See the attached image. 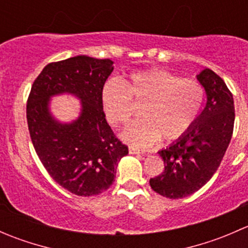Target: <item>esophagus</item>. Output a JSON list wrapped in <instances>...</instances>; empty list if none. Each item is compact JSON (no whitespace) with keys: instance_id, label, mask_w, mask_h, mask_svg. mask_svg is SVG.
Here are the masks:
<instances>
[{"instance_id":"obj_1","label":"esophagus","mask_w":248,"mask_h":248,"mask_svg":"<svg viewBox=\"0 0 248 248\" xmlns=\"http://www.w3.org/2000/svg\"><path fill=\"white\" fill-rule=\"evenodd\" d=\"M129 154H131V155H139V154H141V151H140L139 149H136V147L129 146Z\"/></svg>"}]
</instances>
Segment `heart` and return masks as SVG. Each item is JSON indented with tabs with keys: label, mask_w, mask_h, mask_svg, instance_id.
Instances as JSON below:
<instances>
[{
	"label": "heart",
	"mask_w": 248,
	"mask_h": 248,
	"mask_svg": "<svg viewBox=\"0 0 248 248\" xmlns=\"http://www.w3.org/2000/svg\"><path fill=\"white\" fill-rule=\"evenodd\" d=\"M204 87L198 80L181 77L161 68L134 72L124 82L109 79L101 92L102 106L112 127H124L136 114L139 116L122 133L134 146L150 147L162 137L174 140L184 136L201 114Z\"/></svg>",
	"instance_id": "1"
}]
</instances>
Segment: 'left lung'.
I'll list each match as a JSON object with an SVG mask.
<instances>
[{"label": "left lung", "mask_w": 248, "mask_h": 248, "mask_svg": "<svg viewBox=\"0 0 248 248\" xmlns=\"http://www.w3.org/2000/svg\"><path fill=\"white\" fill-rule=\"evenodd\" d=\"M207 96L205 109L179 140L158 151L164 170L150 179L156 193L180 199L201 189L216 172L234 129V99L226 82L205 68L197 76Z\"/></svg>", "instance_id": "1"}]
</instances>
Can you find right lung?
<instances>
[{
	"label": "right lung",
	"instance_id": "right-lung-1",
	"mask_svg": "<svg viewBox=\"0 0 248 248\" xmlns=\"http://www.w3.org/2000/svg\"><path fill=\"white\" fill-rule=\"evenodd\" d=\"M112 63L85 55L47 63L27 99L30 137L42 164L60 186L76 196H96L108 189L117 163L128 154V146L107 122L102 106V87ZM64 92L82 99V114L63 125L52 119L47 104L50 96Z\"/></svg>",
	"mask_w": 248,
	"mask_h": 248
}]
</instances>
